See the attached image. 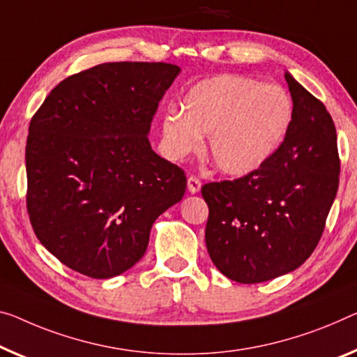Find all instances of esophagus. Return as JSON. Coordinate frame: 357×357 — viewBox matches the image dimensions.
Listing matches in <instances>:
<instances>
[{
	"label": "esophagus",
	"instance_id": "34e87169",
	"mask_svg": "<svg viewBox=\"0 0 357 357\" xmlns=\"http://www.w3.org/2000/svg\"><path fill=\"white\" fill-rule=\"evenodd\" d=\"M199 190H201V180L195 177V175H191V177H188V191L195 195Z\"/></svg>",
	"mask_w": 357,
	"mask_h": 357
}]
</instances>
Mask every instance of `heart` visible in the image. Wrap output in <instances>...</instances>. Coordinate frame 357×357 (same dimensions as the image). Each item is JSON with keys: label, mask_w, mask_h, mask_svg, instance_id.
<instances>
[{"label": "heart", "mask_w": 357, "mask_h": 357, "mask_svg": "<svg viewBox=\"0 0 357 357\" xmlns=\"http://www.w3.org/2000/svg\"><path fill=\"white\" fill-rule=\"evenodd\" d=\"M294 119L292 98L276 84L241 75H218L191 86L178 109L162 118L161 150L180 161L202 145L228 175H248L271 160Z\"/></svg>", "instance_id": "heart-1"}]
</instances>
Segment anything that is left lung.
Masks as SVG:
<instances>
[{
    "mask_svg": "<svg viewBox=\"0 0 357 357\" xmlns=\"http://www.w3.org/2000/svg\"><path fill=\"white\" fill-rule=\"evenodd\" d=\"M294 119L265 166L206 183V245L217 270L241 284L297 270L319 243L338 190L337 130L324 103L286 71Z\"/></svg>",
    "mask_w": 357,
    "mask_h": 357,
    "instance_id": "obj_1",
    "label": "left lung"
}]
</instances>
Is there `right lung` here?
<instances>
[{
    "instance_id": "1",
    "label": "right lung",
    "mask_w": 357,
    "mask_h": 357,
    "mask_svg": "<svg viewBox=\"0 0 357 357\" xmlns=\"http://www.w3.org/2000/svg\"><path fill=\"white\" fill-rule=\"evenodd\" d=\"M178 73L162 62L100 63L59 83L31 118L26 209L40 243L71 270L128 271L156 218L182 201L185 172L148 140Z\"/></svg>"
}]
</instances>
